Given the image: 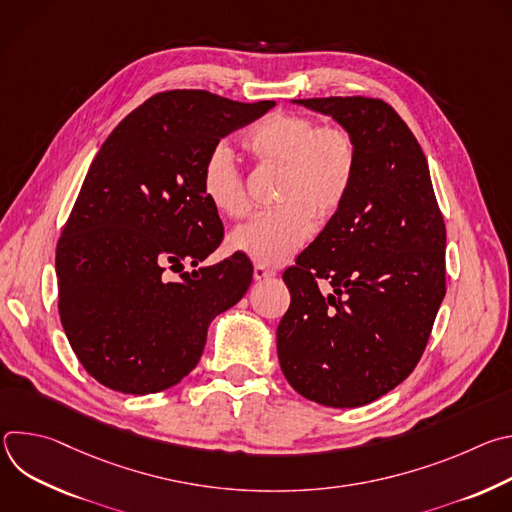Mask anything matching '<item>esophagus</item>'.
<instances>
[{"label":"esophagus","instance_id":"34e87169","mask_svg":"<svg viewBox=\"0 0 512 512\" xmlns=\"http://www.w3.org/2000/svg\"><path fill=\"white\" fill-rule=\"evenodd\" d=\"M273 275H275V271L269 269V267H265V265H255V269H253V277H255L257 281L267 279V277H273Z\"/></svg>","mask_w":512,"mask_h":512}]
</instances>
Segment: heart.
<instances>
[{
  "instance_id": "1",
  "label": "heart",
  "mask_w": 512,
  "mask_h": 512,
  "mask_svg": "<svg viewBox=\"0 0 512 512\" xmlns=\"http://www.w3.org/2000/svg\"><path fill=\"white\" fill-rule=\"evenodd\" d=\"M243 143L261 164L283 168V206L237 227L229 247L257 265H283L312 239L314 218L328 223L346 202L358 168V145L342 125H320L308 115L283 111L255 123ZM200 188L221 216L239 218L249 208L243 174L225 143L214 145L204 158Z\"/></svg>"
}]
</instances>
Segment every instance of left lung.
Returning <instances> with one entry per match:
<instances>
[{
    "label": "left lung",
    "instance_id": "1",
    "mask_svg": "<svg viewBox=\"0 0 512 512\" xmlns=\"http://www.w3.org/2000/svg\"><path fill=\"white\" fill-rule=\"evenodd\" d=\"M294 103L354 135L358 168L338 214L283 273L291 304L277 326V356L302 397L360 407L405 381L425 350L446 296V225L421 145L391 105Z\"/></svg>",
    "mask_w": 512,
    "mask_h": 512
}]
</instances>
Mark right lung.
Here are the masks:
<instances>
[{"label": "right lung", "mask_w": 512, "mask_h": 512, "mask_svg": "<svg viewBox=\"0 0 512 512\" xmlns=\"http://www.w3.org/2000/svg\"><path fill=\"white\" fill-rule=\"evenodd\" d=\"M273 105L166 91L101 145L56 245L60 322L101 385L125 395L178 385L198 364L210 322L245 296V255L196 267L223 241L200 170L218 141ZM166 268L181 279L166 280Z\"/></svg>", "instance_id": "add662e5"}]
</instances>
